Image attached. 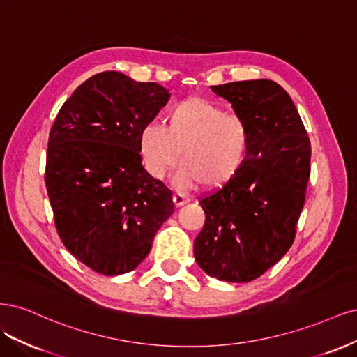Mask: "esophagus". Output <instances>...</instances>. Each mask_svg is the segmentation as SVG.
Listing matches in <instances>:
<instances>
[{
	"label": "esophagus",
	"mask_w": 357,
	"mask_h": 357,
	"mask_svg": "<svg viewBox=\"0 0 357 357\" xmlns=\"http://www.w3.org/2000/svg\"><path fill=\"white\" fill-rule=\"evenodd\" d=\"M188 202H190V199H188V197H185V195L181 194V192H176V194L174 195V203H175L176 208H178V206H183V204H187Z\"/></svg>",
	"instance_id": "1"
}]
</instances>
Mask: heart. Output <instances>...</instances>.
Here are the masks:
<instances>
[{
    "label": "heart",
    "mask_w": 357,
    "mask_h": 357,
    "mask_svg": "<svg viewBox=\"0 0 357 357\" xmlns=\"http://www.w3.org/2000/svg\"><path fill=\"white\" fill-rule=\"evenodd\" d=\"M250 146L248 124L215 103L190 98L170 108L163 124L148 123L139 149L149 175L163 179L181 160L175 183L187 190L206 183L221 188L245 166ZM183 158H180V154Z\"/></svg>",
    "instance_id": "heart-1"
}]
</instances>
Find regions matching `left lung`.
Instances as JSON below:
<instances>
[{"label": "left lung", "mask_w": 357, "mask_h": 357, "mask_svg": "<svg viewBox=\"0 0 357 357\" xmlns=\"http://www.w3.org/2000/svg\"><path fill=\"white\" fill-rule=\"evenodd\" d=\"M248 124L245 166L199 200L206 213L194 240L203 271L231 283L258 279L292 246L305 203L312 145L291 96L271 79L212 86Z\"/></svg>", "instance_id": "obj_1"}]
</instances>
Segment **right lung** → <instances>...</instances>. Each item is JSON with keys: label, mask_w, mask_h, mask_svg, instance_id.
Here are the masks:
<instances>
[{"label": "right lung", "mask_w": 357, "mask_h": 357, "mask_svg": "<svg viewBox=\"0 0 357 357\" xmlns=\"http://www.w3.org/2000/svg\"><path fill=\"white\" fill-rule=\"evenodd\" d=\"M167 100L157 83L105 71L75 89L50 129L44 181L56 231L99 274L135 270L175 211L139 154L142 128Z\"/></svg>", "instance_id": "1"}]
</instances>
